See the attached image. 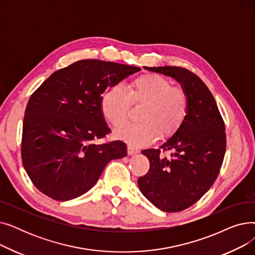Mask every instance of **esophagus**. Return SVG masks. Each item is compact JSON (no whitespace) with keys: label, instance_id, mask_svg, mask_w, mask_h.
Instances as JSON below:
<instances>
[{"label":"esophagus","instance_id":"obj_1","mask_svg":"<svg viewBox=\"0 0 255 255\" xmlns=\"http://www.w3.org/2000/svg\"><path fill=\"white\" fill-rule=\"evenodd\" d=\"M139 151L137 150V149H134L133 148V146H131V145H128L127 146V153H128V155H134V154H137Z\"/></svg>","mask_w":255,"mask_h":255}]
</instances>
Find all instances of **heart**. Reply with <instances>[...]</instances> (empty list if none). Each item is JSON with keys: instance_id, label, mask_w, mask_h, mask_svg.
Here are the masks:
<instances>
[{"instance_id": "heart-1", "label": "heart", "mask_w": 255, "mask_h": 255, "mask_svg": "<svg viewBox=\"0 0 255 255\" xmlns=\"http://www.w3.org/2000/svg\"><path fill=\"white\" fill-rule=\"evenodd\" d=\"M131 104L143 105L138 120L116 133V136L133 146L153 143L159 136L168 139L180 131L189 113V97L180 87L160 74H143L124 90L116 85L101 97L100 109L104 119L114 127L123 126L129 119Z\"/></svg>"}]
</instances>
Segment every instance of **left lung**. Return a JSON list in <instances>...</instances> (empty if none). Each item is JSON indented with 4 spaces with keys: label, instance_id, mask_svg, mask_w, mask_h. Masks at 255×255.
Listing matches in <instances>:
<instances>
[{
    "label": "left lung",
    "instance_id": "8db88e82",
    "mask_svg": "<svg viewBox=\"0 0 255 255\" xmlns=\"http://www.w3.org/2000/svg\"><path fill=\"white\" fill-rule=\"evenodd\" d=\"M175 78L189 97V113L177 134L159 149L143 150L150 169L137 180L139 190L163 212L194 205L217 179L226 149L223 119L215 99L196 74L182 67H144ZM171 151V157L161 150Z\"/></svg>",
    "mask_w": 255,
    "mask_h": 255
}]
</instances>
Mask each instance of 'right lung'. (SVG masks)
Instances as JSON below:
<instances>
[{
  "instance_id": "right-lung-1",
  "label": "right lung",
  "mask_w": 255,
  "mask_h": 255,
  "mask_svg": "<svg viewBox=\"0 0 255 255\" xmlns=\"http://www.w3.org/2000/svg\"><path fill=\"white\" fill-rule=\"evenodd\" d=\"M139 70L82 60L53 72L32 94L23 118L21 160L39 191L60 202L76 198L97 183L111 160L127 155L123 141H94L111 133L101 95Z\"/></svg>"
}]
</instances>
